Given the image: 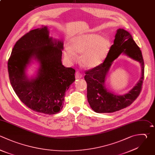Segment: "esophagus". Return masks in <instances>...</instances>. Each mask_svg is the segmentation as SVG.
<instances>
[{"label":"esophagus","instance_id":"1","mask_svg":"<svg viewBox=\"0 0 155 155\" xmlns=\"http://www.w3.org/2000/svg\"><path fill=\"white\" fill-rule=\"evenodd\" d=\"M82 77V74L79 72V71H76V73H75V78L76 79H79V78H81Z\"/></svg>","mask_w":155,"mask_h":155}]
</instances>
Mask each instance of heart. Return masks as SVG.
<instances>
[{
  "label": "heart",
  "instance_id": "1",
  "mask_svg": "<svg viewBox=\"0 0 155 155\" xmlns=\"http://www.w3.org/2000/svg\"><path fill=\"white\" fill-rule=\"evenodd\" d=\"M110 41L97 34H87L75 37L70 47H67L65 57L71 62H75L81 54L80 61L86 68H93L101 64L107 58L110 48Z\"/></svg>",
  "mask_w": 155,
  "mask_h": 155
}]
</instances>
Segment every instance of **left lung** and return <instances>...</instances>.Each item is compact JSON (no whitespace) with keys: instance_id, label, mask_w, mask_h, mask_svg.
<instances>
[{"instance_id":"1","label":"left lung","mask_w":155,"mask_h":155,"mask_svg":"<svg viewBox=\"0 0 155 155\" xmlns=\"http://www.w3.org/2000/svg\"><path fill=\"white\" fill-rule=\"evenodd\" d=\"M123 53L139 61L141 67V77L137 85L128 93L116 95L105 87L106 76L114 60ZM144 78V62L142 52L131 35L124 29H118L114 44L111 46L104 62L85 71L84 79L87 84V99L96 113H113L130 105L139 95Z\"/></svg>"}]
</instances>
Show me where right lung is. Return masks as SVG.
<instances>
[{
	"instance_id": "add662e5",
	"label": "right lung",
	"mask_w": 155,
	"mask_h": 155,
	"mask_svg": "<svg viewBox=\"0 0 155 155\" xmlns=\"http://www.w3.org/2000/svg\"><path fill=\"white\" fill-rule=\"evenodd\" d=\"M63 42L49 36L46 26L31 30L15 45L8 62L11 85L19 99L31 110L47 114L59 113L65 93L75 81V70L62 64ZM34 58L40 64L38 74L29 79L27 65Z\"/></svg>"
}]
</instances>
